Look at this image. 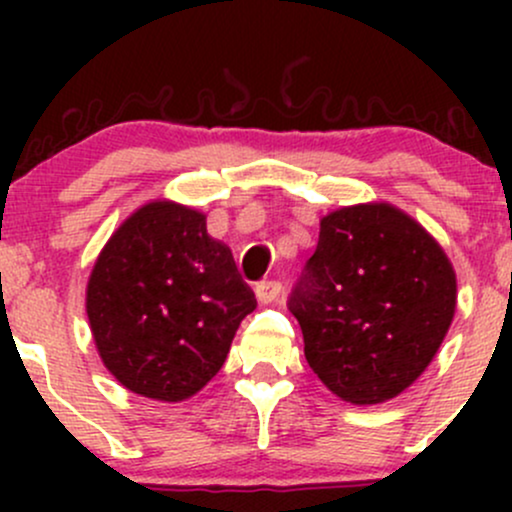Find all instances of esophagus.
<instances>
[{
    "label": "esophagus",
    "instance_id": "1",
    "mask_svg": "<svg viewBox=\"0 0 512 512\" xmlns=\"http://www.w3.org/2000/svg\"><path fill=\"white\" fill-rule=\"evenodd\" d=\"M279 293H281V284L279 281H260V284L255 286V296H257V301L260 303H274L276 298H279Z\"/></svg>",
    "mask_w": 512,
    "mask_h": 512
}]
</instances>
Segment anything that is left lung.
<instances>
[{
	"label": "left lung",
	"mask_w": 512,
	"mask_h": 512,
	"mask_svg": "<svg viewBox=\"0 0 512 512\" xmlns=\"http://www.w3.org/2000/svg\"><path fill=\"white\" fill-rule=\"evenodd\" d=\"M455 305L445 250L387 202L322 216L289 301L313 373L351 404H380L407 390L438 354Z\"/></svg>",
	"instance_id": "1"
}]
</instances>
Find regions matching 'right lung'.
Returning a JSON list of instances; mask_svg holds the SVG:
<instances>
[{
    "instance_id": "right-lung-1",
    "label": "right lung",
    "mask_w": 512,
    "mask_h": 512,
    "mask_svg": "<svg viewBox=\"0 0 512 512\" xmlns=\"http://www.w3.org/2000/svg\"><path fill=\"white\" fill-rule=\"evenodd\" d=\"M255 308L231 248L207 233V216L170 199L146 202L120 223L86 284L103 366L158 402L197 395Z\"/></svg>"
}]
</instances>
